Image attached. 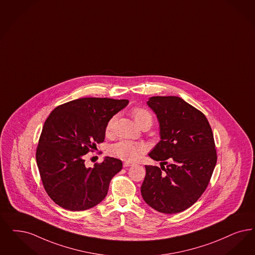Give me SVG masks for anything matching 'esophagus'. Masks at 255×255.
<instances>
[{"label": "esophagus", "mask_w": 255, "mask_h": 255, "mask_svg": "<svg viewBox=\"0 0 255 255\" xmlns=\"http://www.w3.org/2000/svg\"><path fill=\"white\" fill-rule=\"evenodd\" d=\"M132 165H133V163L130 162V161H125V162H123V167H125V168L130 167V166H132Z\"/></svg>", "instance_id": "esophagus-1"}]
</instances>
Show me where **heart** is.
Returning a JSON list of instances; mask_svg holds the SVG:
<instances>
[{
    "instance_id": "heart-1",
    "label": "heart",
    "mask_w": 255,
    "mask_h": 255,
    "mask_svg": "<svg viewBox=\"0 0 255 255\" xmlns=\"http://www.w3.org/2000/svg\"><path fill=\"white\" fill-rule=\"evenodd\" d=\"M132 117L135 123L140 127L145 123H149L152 125L153 117L151 113L141 107H135L132 110ZM116 122V118L113 117L106 125V132H110L113 129V126ZM145 151V146L139 143L132 142L129 140H123L116 143L111 146L110 153L113 156L119 157L123 160L134 161L136 160L141 153Z\"/></svg>"
}]
</instances>
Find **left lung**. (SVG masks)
<instances>
[{"instance_id":"left-lung-1","label":"left lung","mask_w":255,"mask_h":255,"mask_svg":"<svg viewBox=\"0 0 255 255\" xmlns=\"http://www.w3.org/2000/svg\"><path fill=\"white\" fill-rule=\"evenodd\" d=\"M147 105L160 135L149 156L160 168L145 166L141 195L155 211L177 214L194 205L210 182L217 159L214 134L203 113L179 97H151Z\"/></svg>"}]
</instances>
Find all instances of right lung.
<instances>
[{"mask_svg": "<svg viewBox=\"0 0 255 255\" xmlns=\"http://www.w3.org/2000/svg\"><path fill=\"white\" fill-rule=\"evenodd\" d=\"M128 100L82 98L56 107L46 119L36 152L41 181L60 207L85 211L101 203L123 162L105 156L102 163L86 167L84 156L104 141L106 125Z\"/></svg>", "mask_w": 255, "mask_h": 255, "instance_id": "1", "label": "right lung"}]
</instances>
